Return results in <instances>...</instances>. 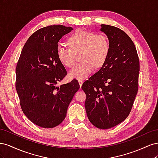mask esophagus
<instances>
[{
    "instance_id": "34e87169",
    "label": "esophagus",
    "mask_w": 158,
    "mask_h": 158,
    "mask_svg": "<svg viewBox=\"0 0 158 158\" xmlns=\"http://www.w3.org/2000/svg\"><path fill=\"white\" fill-rule=\"evenodd\" d=\"M78 82H79V84H80V87L82 86V85L83 84V80H78Z\"/></svg>"
}]
</instances>
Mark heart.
Returning <instances> with one entry per match:
<instances>
[{
  "mask_svg": "<svg viewBox=\"0 0 158 158\" xmlns=\"http://www.w3.org/2000/svg\"><path fill=\"white\" fill-rule=\"evenodd\" d=\"M70 47L59 46L57 57L60 63L68 68L76 64V55H80L82 63L76 65L69 73L70 78L84 79L95 69L100 68L106 63L110 51L107 37L103 34L79 30L67 41Z\"/></svg>",
  "mask_w": 158,
  "mask_h": 158,
  "instance_id": "b5f03b06",
  "label": "heart"
}]
</instances>
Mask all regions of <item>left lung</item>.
<instances>
[{"mask_svg":"<svg viewBox=\"0 0 158 158\" xmlns=\"http://www.w3.org/2000/svg\"><path fill=\"white\" fill-rule=\"evenodd\" d=\"M110 44L108 58L96 73L85 81V108L90 123L107 129L125 121L138 89L140 62L133 41L114 26L102 24Z\"/></svg>","mask_w":158,"mask_h":158,"instance_id":"obj_1","label":"left lung"}]
</instances>
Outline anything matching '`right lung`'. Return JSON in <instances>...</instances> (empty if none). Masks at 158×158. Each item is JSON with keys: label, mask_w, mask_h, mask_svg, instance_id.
<instances>
[{"label": "right lung", "mask_w": 158, "mask_h": 158, "mask_svg": "<svg viewBox=\"0 0 158 158\" xmlns=\"http://www.w3.org/2000/svg\"><path fill=\"white\" fill-rule=\"evenodd\" d=\"M63 25L37 30L23 46L18 61L16 89L23 113L35 125L53 128L64 121L80 85L76 80L56 84L67 74L56 54L61 37L73 30Z\"/></svg>", "instance_id": "1"}]
</instances>
